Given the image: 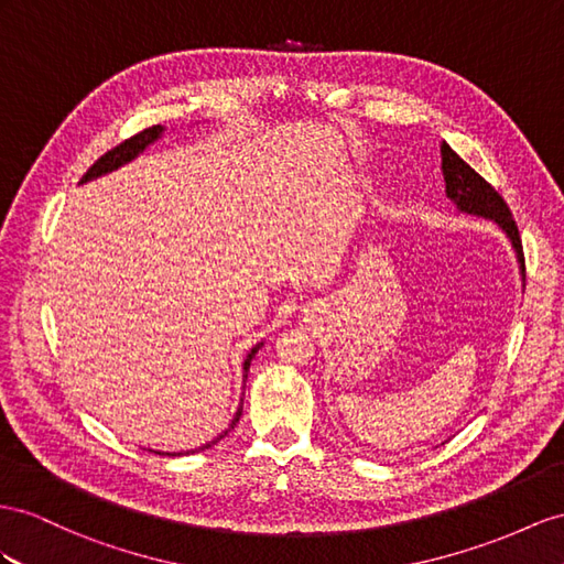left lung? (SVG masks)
<instances>
[{
    "label": "left lung",
    "mask_w": 564,
    "mask_h": 564,
    "mask_svg": "<svg viewBox=\"0 0 564 564\" xmlns=\"http://www.w3.org/2000/svg\"><path fill=\"white\" fill-rule=\"evenodd\" d=\"M441 169L445 178V195L455 202V207L465 214L484 216V219L496 221L505 236L510 238L512 248L517 252L519 269H522L524 279V250H522V238H519L517 224L512 219L510 207L505 205V199L496 193V187L488 181H484L479 173H476L465 159H459L457 152L451 150V144H441Z\"/></svg>",
    "instance_id": "8db88e82"
}]
</instances>
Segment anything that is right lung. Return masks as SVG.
I'll return each instance as SVG.
<instances>
[{
    "instance_id": "1",
    "label": "right lung",
    "mask_w": 564,
    "mask_h": 564,
    "mask_svg": "<svg viewBox=\"0 0 564 564\" xmlns=\"http://www.w3.org/2000/svg\"><path fill=\"white\" fill-rule=\"evenodd\" d=\"M162 133H164V128H162V126H152V128H144V131H140L138 135L123 140L121 144H117V148H111L107 154L99 156L97 162L88 169V173H85V176L80 178V183H88V181H93V178L105 176V173H109V171H113V169H119V166L128 164V162H131V159H135L144 148H148V144H152V142H154L159 135H162ZM259 348H262V343L254 345V348H252V350H250V355H248V359H245V365H242V369H245V379H248L250 362H252V357L257 355V350H259ZM240 414H242V405L238 408V412H236V416H234V422L228 424V429L221 433V436H216L214 441H209V443H205L202 447H197V451H207V447H212L214 443H219V441L226 436V433L238 424ZM197 451H187L185 455L197 453ZM152 453H156V451H152ZM156 455H183V453H156Z\"/></svg>"
}]
</instances>
